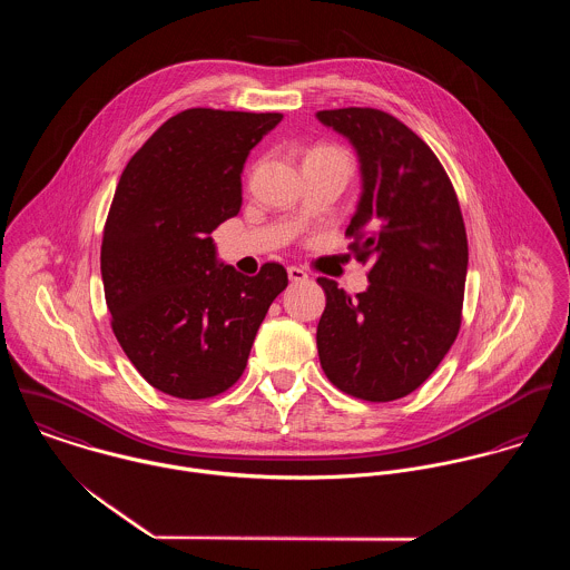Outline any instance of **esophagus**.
<instances>
[{
    "instance_id": "34e87169",
    "label": "esophagus",
    "mask_w": 570,
    "mask_h": 570,
    "mask_svg": "<svg viewBox=\"0 0 570 570\" xmlns=\"http://www.w3.org/2000/svg\"><path fill=\"white\" fill-rule=\"evenodd\" d=\"M287 276H289V281H292V283H303V281H307V278H309V274H307L303 267H296V265L287 267Z\"/></svg>"
}]
</instances>
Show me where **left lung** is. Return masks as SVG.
<instances>
[{
    "label": "left lung",
    "mask_w": 570,
    "mask_h": 570,
    "mask_svg": "<svg viewBox=\"0 0 570 570\" xmlns=\"http://www.w3.org/2000/svg\"><path fill=\"white\" fill-rule=\"evenodd\" d=\"M316 116L360 156L364 190L346 237L355 258L371 263V285L355 298L318 278L321 366L351 397L402 400L434 373L461 328L470 254L459 197L434 151L395 116L373 107Z\"/></svg>",
    "instance_id": "1"
}]
</instances>
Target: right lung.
<instances>
[{
    "label": "right lung",
    "mask_w": 570,
    "mask_h": 570,
    "mask_svg": "<svg viewBox=\"0 0 570 570\" xmlns=\"http://www.w3.org/2000/svg\"><path fill=\"white\" fill-rule=\"evenodd\" d=\"M283 114L193 107L127 163L109 206L100 274L111 328L138 373L177 400H208L244 375L287 272L217 265L208 237L242 208L247 154Z\"/></svg>",
    "instance_id": "right-lung-1"
}]
</instances>
